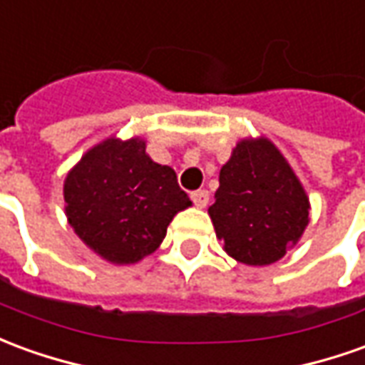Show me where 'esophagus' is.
I'll list each match as a JSON object with an SVG mask.
<instances>
[{
    "label": "esophagus",
    "instance_id": "1",
    "mask_svg": "<svg viewBox=\"0 0 365 365\" xmlns=\"http://www.w3.org/2000/svg\"><path fill=\"white\" fill-rule=\"evenodd\" d=\"M191 201L197 205V207H205L209 201V193L205 190H197V191H191Z\"/></svg>",
    "mask_w": 365,
    "mask_h": 365
}]
</instances>
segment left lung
Wrapping results in <instances>:
<instances>
[{
    "label": "left lung",
    "instance_id": "8db88e82",
    "mask_svg": "<svg viewBox=\"0 0 365 365\" xmlns=\"http://www.w3.org/2000/svg\"><path fill=\"white\" fill-rule=\"evenodd\" d=\"M308 197L287 160L267 138L243 140L221 168L209 215L223 249L245 264L284 257L308 225Z\"/></svg>",
    "mask_w": 365,
    "mask_h": 365
}]
</instances>
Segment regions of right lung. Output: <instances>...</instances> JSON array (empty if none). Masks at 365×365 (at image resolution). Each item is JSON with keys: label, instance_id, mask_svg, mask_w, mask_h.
Returning <instances> with one entry per match:
<instances>
[{"label": "right lung", "instance_id": "1", "mask_svg": "<svg viewBox=\"0 0 365 365\" xmlns=\"http://www.w3.org/2000/svg\"><path fill=\"white\" fill-rule=\"evenodd\" d=\"M65 201L76 235L118 264L154 253L175 213L191 205L174 170L152 162L138 138L88 150L67 175Z\"/></svg>", "mask_w": 365, "mask_h": 365}]
</instances>
